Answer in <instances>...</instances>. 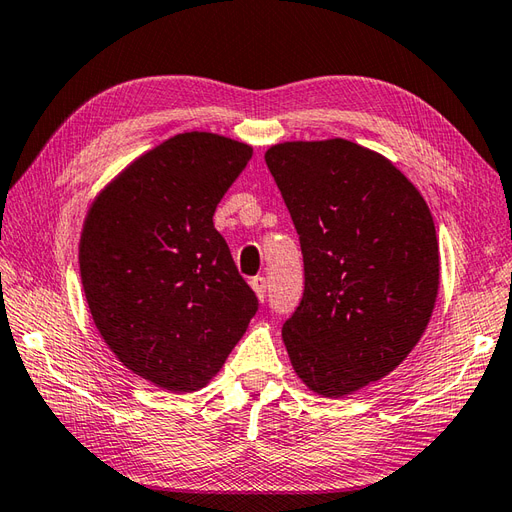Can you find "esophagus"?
I'll return each mask as SVG.
<instances>
[{"mask_svg":"<svg viewBox=\"0 0 512 512\" xmlns=\"http://www.w3.org/2000/svg\"><path fill=\"white\" fill-rule=\"evenodd\" d=\"M251 288L255 290L259 301H266V296H268V281H266V277H255L251 281Z\"/></svg>","mask_w":512,"mask_h":512,"instance_id":"esophagus-1","label":"esophagus"}]
</instances>
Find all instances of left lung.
Masks as SVG:
<instances>
[{"instance_id":"8db88e82","label":"left lung","mask_w":512,"mask_h":512,"mask_svg":"<svg viewBox=\"0 0 512 512\" xmlns=\"http://www.w3.org/2000/svg\"><path fill=\"white\" fill-rule=\"evenodd\" d=\"M266 165L305 266L285 349L307 388L351 395L395 371L430 323L441 277L430 207L386 157L347 139L285 141Z\"/></svg>"}]
</instances>
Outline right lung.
<instances>
[{
    "instance_id": "obj_1",
    "label": "right lung",
    "mask_w": 512,
    "mask_h": 512,
    "mask_svg": "<svg viewBox=\"0 0 512 512\" xmlns=\"http://www.w3.org/2000/svg\"><path fill=\"white\" fill-rule=\"evenodd\" d=\"M253 148L181 133L106 185L80 235L93 323L128 371L170 392L209 384L257 312L213 213Z\"/></svg>"
}]
</instances>
